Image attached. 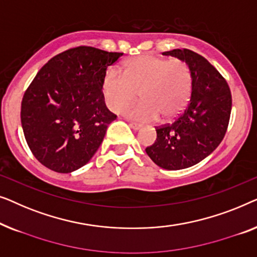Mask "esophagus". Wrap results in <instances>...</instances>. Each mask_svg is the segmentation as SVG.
Returning a JSON list of instances; mask_svg holds the SVG:
<instances>
[{"label":"esophagus","instance_id":"esophagus-1","mask_svg":"<svg viewBox=\"0 0 257 257\" xmlns=\"http://www.w3.org/2000/svg\"><path fill=\"white\" fill-rule=\"evenodd\" d=\"M129 125H130V128L134 129V130H140L141 128H142V125L139 124V123H135V122H130Z\"/></svg>","mask_w":257,"mask_h":257}]
</instances>
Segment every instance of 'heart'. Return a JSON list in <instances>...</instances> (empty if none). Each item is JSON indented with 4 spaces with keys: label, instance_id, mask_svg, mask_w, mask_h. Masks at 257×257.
Instances as JSON below:
<instances>
[{
    "label": "heart",
    "instance_id": "1",
    "mask_svg": "<svg viewBox=\"0 0 257 257\" xmlns=\"http://www.w3.org/2000/svg\"><path fill=\"white\" fill-rule=\"evenodd\" d=\"M108 108L118 113L139 97L142 101L124 110L127 116L148 122L162 116L172 120L185 109L192 92V73L184 60L144 55L130 58L123 73L110 68L102 81Z\"/></svg>",
    "mask_w": 257,
    "mask_h": 257
}]
</instances>
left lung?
I'll use <instances>...</instances> for the list:
<instances>
[{"instance_id":"left-lung-1","label":"left lung","mask_w":257,"mask_h":257,"mask_svg":"<svg viewBox=\"0 0 257 257\" xmlns=\"http://www.w3.org/2000/svg\"><path fill=\"white\" fill-rule=\"evenodd\" d=\"M163 55L184 60L192 73V92L185 110L171 124L156 128L157 139L146 151L155 164L182 170L199 163L225 137L232 94L225 78L207 59L187 49Z\"/></svg>"}]
</instances>
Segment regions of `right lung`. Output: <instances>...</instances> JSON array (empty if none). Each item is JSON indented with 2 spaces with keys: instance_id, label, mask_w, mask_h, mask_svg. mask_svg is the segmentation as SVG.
<instances>
[{
  "instance_id": "right-lung-1",
  "label": "right lung",
  "mask_w": 257,
  "mask_h": 257,
  "mask_svg": "<svg viewBox=\"0 0 257 257\" xmlns=\"http://www.w3.org/2000/svg\"><path fill=\"white\" fill-rule=\"evenodd\" d=\"M123 53L78 46L51 58L24 93L21 122L38 162L59 173L87 164L116 115L104 103L107 67Z\"/></svg>"
}]
</instances>
